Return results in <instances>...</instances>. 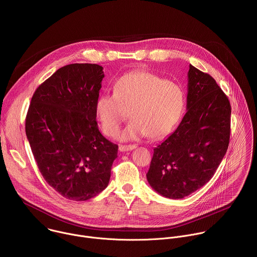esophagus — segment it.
Instances as JSON below:
<instances>
[{
	"label": "esophagus",
	"mask_w": 257,
	"mask_h": 257,
	"mask_svg": "<svg viewBox=\"0 0 257 257\" xmlns=\"http://www.w3.org/2000/svg\"><path fill=\"white\" fill-rule=\"evenodd\" d=\"M137 146L136 144H129V145H120L119 146V151L120 152H128V151H132L134 149H136Z\"/></svg>",
	"instance_id": "1"
}]
</instances>
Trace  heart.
<instances>
[{
    "label": "heart",
    "instance_id": "obj_1",
    "mask_svg": "<svg viewBox=\"0 0 257 257\" xmlns=\"http://www.w3.org/2000/svg\"><path fill=\"white\" fill-rule=\"evenodd\" d=\"M185 102V92L180 84L150 72L134 71L116 81L114 93L97 97L95 112L108 136H114L130 117L132 120L119 134L121 140L146 135L157 140L175 130L184 113Z\"/></svg>",
    "mask_w": 257,
    "mask_h": 257
}]
</instances>
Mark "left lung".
I'll use <instances>...</instances> for the list:
<instances>
[{"label": "left lung", "instance_id": "8db88e82", "mask_svg": "<svg viewBox=\"0 0 257 257\" xmlns=\"http://www.w3.org/2000/svg\"><path fill=\"white\" fill-rule=\"evenodd\" d=\"M187 112L178 128L154 150L146 178L159 194L180 199L204 186L225 157L231 104L215 80L192 65Z\"/></svg>", "mask_w": 257, "mask_h": 257}]
</instances>
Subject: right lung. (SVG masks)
<instances>
[{"mask_svg": "<svg viewBox=\"0 0 257 257\" xmlns=\"http://www.w3.org/2000/svg\"><path fill=\"white\" fill-rule=\"evenodd\" d=\"M96 64L58 69L33 93L25 132L48 184L67 199L84 201L106 188L118 145L97 128L95 102L104 77Z\"/></svg>", "mask_w": 257, "mask_h": 257, "instance_id": "1", "label": "right lung"}]
</instances>
